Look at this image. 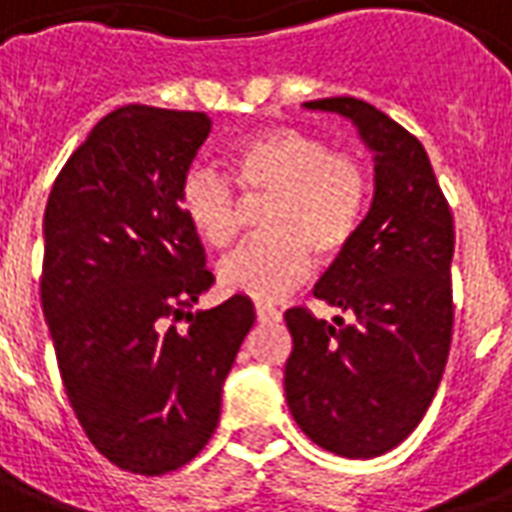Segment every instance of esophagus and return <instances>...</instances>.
<instances>
[{
  "mask_svg": "<svg viewBox=\"0 0 512 512\" xmlns=\"http://www.w3.org/2000/svg\"><path fill=\"white\" fill-rule=\"evenodd\" d=\"M255 315L260 323H279L282 321V312L277 307H268V304H257Z\"/></svg>",
  "mask_w": 512,
  "mask_h": 512,
  "instance_id": "esophagus-1",
  "label": "esophagus"
}]
</instances>
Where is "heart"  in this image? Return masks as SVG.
<instances>
[{
	"label": "heart",
	"instance_id": "heart-1",
	"mask_svg": "<svg viewBox=\"0 0 512 512\" xmlns=\"http://www.w3.org/2000/svg\"><path fill=\"white\" fill-rule=\"evenodd\" d=\"M230 172L249 197H268L263 238L238 246L219 266V285L255 301H277L312 271V252L340 257L359 233L367 208V172L348 153H332L321 136L274 126L244 136L230 150ZM180 211L202 241L222 249L238 233L230 183L211 169L180 180Z\"/></svg>",
	"mask_w": 512,
	"mask_h": 512
}]
</instances>
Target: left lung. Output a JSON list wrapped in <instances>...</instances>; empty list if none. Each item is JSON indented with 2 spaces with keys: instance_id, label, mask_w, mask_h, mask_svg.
Listing matches in <instances>:
<instances>
[{
  "instance_id": "obj_1",
  "label": "left lung",
  "mask_w": 512,
  "mask_h": 512,
  "mask_svg": "<svg viewBox=\"0 0 512 512\" xmlns=\"http://www.w3.org/2000/svg\"><path fill=\"white\" fill-rule=\"evenodd\" d=\"M304 106L351 120L376 175L359 233L312 290L351 321H321L304 307L285 312L293 337L285 397L318 447L376 458L417 428L444 376L452 213L425 147L392 117L348 95Z\"/></svg>"
}]
</instances>
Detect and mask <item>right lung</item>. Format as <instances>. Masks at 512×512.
<instances>
[{"instance_id":"right-lung-1","label":"right lung","mask_w":512,"mask_h":512,"mask_svg":"<svg viewBox=\"0 0 512 512\" xmlns=\"http://www.w3.org/2000/svg\"><path fill=\"white\" fill-rule=\"evenodd\" d=\"M208 134L205 112L120 106L68 158L43 216L40 301L65 395L95 450L134 474L175 472L208 444L255 323L246 296L191 312L213 274L178 191Z\"/></svg>"}]
</instances>
